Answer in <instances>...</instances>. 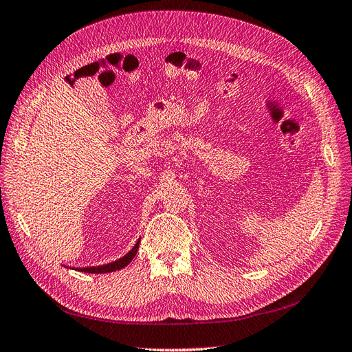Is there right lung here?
Segmentation results:
<instances>
[{"label": "right lung", "instance_id": "right-lung-1", "mask_svg": "<svg viewBox=\"0 0 352 352\" xmlns=\"http://www.w3.org/2000/svg\"><path fill=\"white\" fill-rule=\"evenodd\" d=\"M138 248H140V241L135 243V247L129 252H127L124 257L119 258L117 261L104 264V265H97V267H82V269H78V272H85V273H110V272L120 270V269L126 267V265L135 258V255L138 252Z\"/></svg>", "mask_w": 352, "mask_h": 352}]
</instances>
